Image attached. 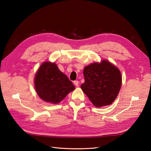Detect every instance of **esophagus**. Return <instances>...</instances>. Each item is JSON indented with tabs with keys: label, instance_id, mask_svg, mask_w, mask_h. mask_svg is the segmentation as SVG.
I'll use <instances>...</instances> for the list:
<instances>
[{
	"label": "esophagus",
	"instance_id": "obj_1",
	"mask_svg": "<svg viewBox=\"0 0 151 151\" xmlns=\"http://www.w3.org/2000/svg\"><path fill=\"white\" fill-rule=\"evenodd\" d=\"M79 82L78 81H74V85H75L76 86H77V87L79 86Z\"/></svg>",
	"mask_w": 151,
	"mask_h": 151
}]
</instances>
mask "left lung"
I'll use <instances>...</instances> for the list:
<instances>
[{
    "label": "left lung",
    "instance_id": "obj_1",
    "mask_svg": "<svg viewBox=\"0 0 151 151\" xmlns=\"http://www.w3.org/2000/svg\"><path fill=\"white\" fill-rule=\"evenodd\" d=\"M85 82L81 87L96 107L111 104L119 93L122 76L118 68L108 60L95 62L84 68Z\"/></svg>",
    "mask_w": 151,
    "mask_h": 151
}]
</instances>
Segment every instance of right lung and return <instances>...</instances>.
<instances>
[{"mask_svg":"<svg viewBox=\"0 0 151 151\" xmlns=\"http://www.w3.org/2000/svg\"><path fill=\"white\" fill-rule=\"evenodd\" d=\"M35 87L39 97L44 101L57 104L75 89L67 76L55 63L43 62L35 77Z\"/></svg>","mask_w":151,"mask_h":151,"instance_id":"right-lung-1","label":"right lung"}]
</instances>
